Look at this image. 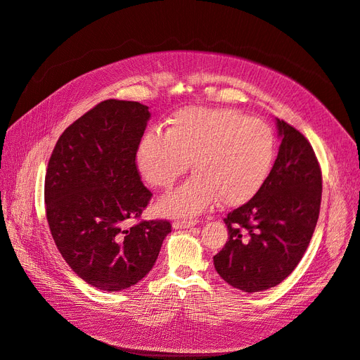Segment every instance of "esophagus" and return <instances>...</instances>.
Instances as JSON below:
<instances>
[{
  "mask_svg": "<svg viewBox=\"0 0 360 360\" xmlns=\"http://www.w3.org/2000/svg\"><path fill=\"white\" fill-rule=\"evenodd\" d=\"M196 224H199L198 219H176L173 222V227L178 230H182V229L193 227V225H196Z\"/></svg>",
  "mask_w": 360,
  "mask_h": 360,
  "instance_id": "esophagus-1",
  "label": "esophagus"
}]
</instances>
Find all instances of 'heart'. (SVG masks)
Returning a JSON list of instances; mask_svg holds the SVG:
<instances>
[{
  "label": "heart",
  "mask_w": 360,
  "mask_h": 360,
  "mask_svg": "<svg viewBox=\"0 0 360 360\" xmlns=\"http://www.w3.org/2000/svg\"><path fill=\"white\" fill-rule=\"evenodd\" d=\"M274 153L265 121L233 108L187 107L167 121L164 135L152 130L142 136L136 165L147 184L169 190L191 162L195 176L158 204L164 214L187 218L216 198L229 207L252 199L269 178Z\"/></svg>",
  "instance_id": "1"
}]
</instances>
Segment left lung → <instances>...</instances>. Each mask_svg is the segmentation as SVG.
<instances>
[{"mask_svg":"<svg viewBox=\"0 0 360 360\" xmlns=\"http://www.w3.org/2000/svg\"><path fill=\"white\" fill-rule=\"evenodd\" d=\"M278 158L257 193L224 219L229 240L213 256L214 269L231 287L256 293L281 283L310 244L322 199V172L308 139L276 120Z\"/></svg>","mask_w":360,"mask_h":360,"instance_id":"8db88e82","label":"left lung"}]
</instances>
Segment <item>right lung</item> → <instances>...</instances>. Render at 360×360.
<instances>
[{
    "label": "right lung",
    "instance_id": "right-lung-1",
    "mask_svg": "<svg viewBox=\"0 0 360 360\" xmlns=\"http://www.w3.org/2000/svg\"><path fill=\"white\" fill-rule=\"evenodd\" d=\"M148 107L107 99L69 125L49 160L46 216L64 261L82 281L121 291L153 269L169 221H139L152 191L141 181L136 150Z\"/></svg>",
    "mask_w": 360,
    "mask_h": 360
}]
</instances>
